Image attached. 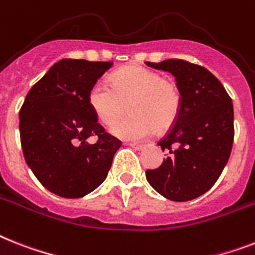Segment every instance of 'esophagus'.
<instances>
[{"label":"esophagus","mask_w":255,"mask_h":255,"mask_svg":"<svg viewBox=\"0 0 255 255\" xmlns=\"http://www.w3.org/2000/svg\"><path fill=\"white\" fill-rule=\"evenodd\" d=\"M129 145L132 146V148L137 149V150H141V149H144V144H136V142H132V144H129Z\"/></svg>","instance_id":"obj_1"}]
</instances>
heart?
<instances>
[{
  "mask_svg": "<svg viewBox=\"0 0 255 255\" xmlns=\"http://www.w3.org/2000/svg\"><path fill=\"white\" fill-rule=\"evenodd\" d=\"M109 87L97 82L89 92V106L101 123L111 127L125 112L131 114L111 128L124 140H142L170 128L182 106V94L174 81L140 65L119 69L109 78Z\"/></svg>",
  "mask_w": 255,
  "mask_h": 255,
  "instance_id": "obj_1",
  "label": "heart"
}]
</instances>
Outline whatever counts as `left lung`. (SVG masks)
I'll use <instances>...</instances> for the list:
<instances>
[{
    "mask_svg": "<svg viewBox=\"0 0 255 255\" xmlns=\"http://www.w3.org/2000/svg\"><path fill=\"white\" fill-rule=\"evenodd\" d=\"M146 65L173 74L182 94L177 121L158 142L169 156L160 167L145 171L146 181L166 199H195L215 185L231 156L232 99L220 81L200 65L179 59Z\"/></svg>",
    "mask_w": 255,
    "mask_h": 255,
    "instance_id": "left-lung-1",
    "label": "left lung"
}]
</instances>
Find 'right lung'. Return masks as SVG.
Listing matches in <instances>:
<instances>
[{"label":"right lung","mask_w":255,"mask_h":255,"mask_svg":"<svg viewBox=\"0 0 255 255\" xmlns=\"http://www.w3.org/2000/svg\"><path fill=\"white\" fill-rule=\"evenodd\" d=\"M111 61L63 59L27 93L19 111L23 156L38 181L63 198H82L109 174L122 141L105 132L89 106L93 85ZM98 135L95 144L87 138Z\"/></svg>","instance_id":"1"}]
</instances>
